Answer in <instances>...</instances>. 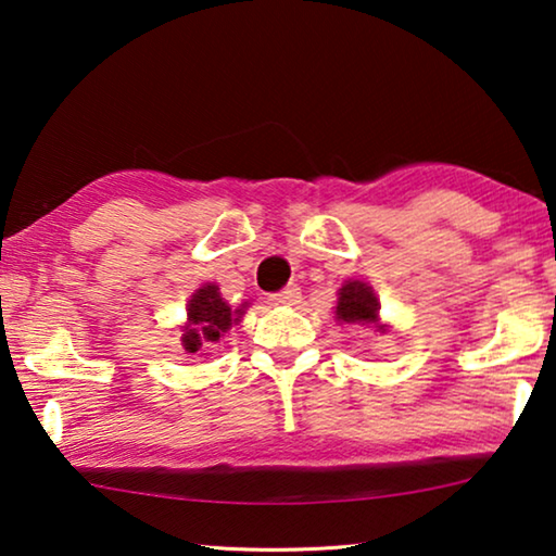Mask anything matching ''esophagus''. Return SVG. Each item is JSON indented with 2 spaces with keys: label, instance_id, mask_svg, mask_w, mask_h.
I'll use <instances>...</instances> for the list:
<instances>
[{
  "label": "esophagus",
  "instance_id": "esophagus-1",
  "mask_svg": "<svg viewBox=\"0 0 556 556\" xmlns=\"http://www.w3.org/2000/svg\"><path fill=\"white\" fill-rule=\"evenodd\" d=\"M298 298H301V288H298V286H288V288H283V291L273 293V295H270V303H273V305H295Z\"/></svg>",
  "mask_w": 556,
  "mask_h": 556
}]
</instances>
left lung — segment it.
I'll return each mask as SVG.
<instances>
[{
  "mask_svg": "<svg viewBox=\"0 0 556 556\" xmlns=\"http://www.w3.org/2000/svg\"><path fill=\"white\" fill-rule=\"evenodd\" d=\"M336 318L343 324H374L378 331H383V326H378V301L371 288L361 280H349L341 291H338V305H336Z\"/></svg>",
  "mask_w": 556,
  "mask_h": 556,
  "instance_id": "obj_1",
  "label": "left lung"
}]
</instances>
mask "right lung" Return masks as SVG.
<instances>
[{"mask_svg": "<svg viewBox=\"0 0 556 556\" xmlns=\"http://www.w3.org/2000/svg\"><path fill=\"white\" fill-rule=\"evenodd\" d=\"M243 308L232 311L230 305L223 301L218 286L207 283L203 288H198L190 298L188 324L182 328L185 351L195 353L200 351V345L207 341H220V336L228 331L232 324H238L240 316H243Z\"/></svg>", "mask_w": 556, "mask_h": 556, "instance_id": "right-lung-1", "label": "right lung"}]
</instances>
